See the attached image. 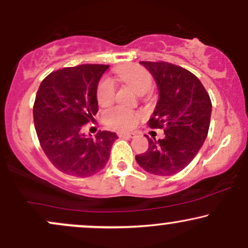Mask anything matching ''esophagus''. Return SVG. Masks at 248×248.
<instances>
[{
	"label": "esophagus",
	"instance_id": "1",
	"mask_svg": "<svg viewBox=\"0 0 248 248\" xmlns=\"http://www.w3.org/2000/svg\"><path fill=\"white\" fill-rule=\"evenodd\" d=\"M119 136H122V138H128V139H134L136 136L135 133H119Z\"/></svg>",
	"mask_w": 248,
	"mask_h": 248
}]
</instances>
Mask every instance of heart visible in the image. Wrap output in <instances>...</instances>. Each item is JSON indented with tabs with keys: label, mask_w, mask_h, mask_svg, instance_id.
Here are the masks:
<instances>
[{
	"label": "heart",
	"mask_w": 248,
	"mask_h": 248,
	"mask_svg": "<svg viewBox=\"0 0 248 248\" xmlns=\"http://www.w3.org/2000/svg\"><path fill=\"white\" fill-rule=\"evenodd\" d=\"M115 75L119 80L130 85L139 94L149 92L153 86V76L146 67L138 64H128L116 69ZM115 82L106 77L101 79L96 88V100L101 106H108L114 100ZM140 114L124 106L110 107L104 113V121L114 129L126 130L138 124Z\"/></svg>",
	"instance_id": "1"
}]
</instances>
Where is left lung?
<instances>
[{"instance_id": "left-lung-1", "label": "left lung", "mask_w": 248, "mask_h": 248, "mask_svg": "<svg viewBox=\"0 0 248 248\" xmlns=\"http://www.w3.org/2000/svg\"><path fill=\"white\" fill-rule=\"evenodd\" d=\"M158 87V101L148 121L163 128L166 138L152 140L136 162L147 172L171 176L191 162L205 141L212 104L209 93L193 73L167 62H141Z\"/></svg>"}]
</instances>
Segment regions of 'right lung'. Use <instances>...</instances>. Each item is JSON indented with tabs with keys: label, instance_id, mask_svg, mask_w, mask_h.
Here are the masks:
<instances>
[{
	"label": "right lung",
	"instance_id": "right-lung-1",
	"mask_svg": "<svg viewBox=\"0 0 248 248\" xmlns=\"http://www.w3.org/2000/svg\"><path fill=\"white\" fill-rule=\"evenodd\" d=\"M108 67L82 64L53 71L37 91L33 122L39 143L51 163L66 175L88 177L100 171L118 139L107 130L87 138L81 130L98 113L96 88Z\"/></svg>",
	"mask_w": 248,
	"mask_h": 248
}]
</instances>
